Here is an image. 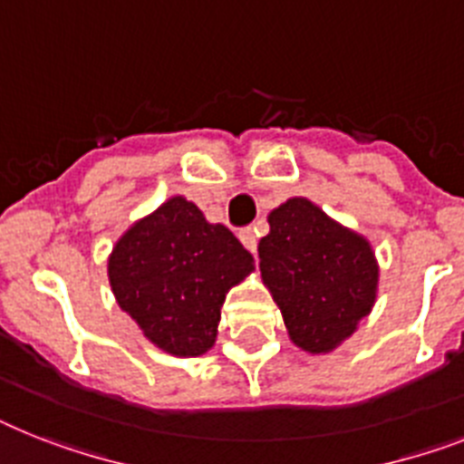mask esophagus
Listing matches in <instances>:
<instances>
[{"label":"esophagus","instance_id":"1","mask_svg":"<svg viewBox=\"0 0 464 464\" xmlns=\"http://www.w3.org/2000/svg\"><path fill=\"white\" fill-rule=\"evenodd\" d=\"M239 239L241 244L251 251V254H256V246H258V237H256V229L251 227H244L239 229Z\"/></svg>","mask_w":464,"mask_h":464}]
</instances>
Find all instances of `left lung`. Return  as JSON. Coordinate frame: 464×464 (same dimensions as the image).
Segmentation results:
<instances>
[{
  "label": "left lung",
  "mask_w": 464,
  "mask_h": 464,
  "mask_svg": "<svg viewBox=\"0 0 464 464\" xmlns=\"http://www.w3.org/2000/svg\"><path fill=\"white\" fill-rule=\"evenodd\" d=\"M267 220L270 235L258 244L260 275L292 342L327 353L372 308L379 277L372 248L308 198H289Z\"/></svg>",
  "instance_id": "obj_1"
}]
</instances>
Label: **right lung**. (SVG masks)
<instances>
[{"instance_id": "obj_1", "label": "right lung", "mask_w": 464, "mask_h": 464, "mask_svg": "<svg viewBox=\"0 0 464 464\" xmlns=\"http://www.w3.org/2000/svg\"><path fill=\"white\" fill-rule=\"evenodd\" d=\"M254 258L225 225L175 197L121 237L109 258L111 289L144 336L172 355H201L216 342L229 286Z\"/></svg>"}]
</instances>
